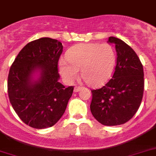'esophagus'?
<instances>
[{"instance_id":"obj_1","label":"esophagus","mask_w":156,"mask_h":156,"mask_svg":"<svg viewBox=\"0 0 156 156\" xmlns=\"http://www.w3.org/2000/svg\"><path fill=\"white\" fill-rule=\"evenodd\" d=\"M80 89H81L80 87H77V86H76L75 87H74V89H73V91H74V92H78V91L80 90Z\"/></svg>"}]
</instances>
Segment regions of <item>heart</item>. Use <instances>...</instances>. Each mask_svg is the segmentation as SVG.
Wrapping results in <instances>:
<instances>
[{
    "mask_svg": "<svg viewBox=\"0 0 156 156\" xmlns=\"http://www.w3.org/2000/svg\"><path fill=\"white\" fill-rule=\"evenodd\" d=\"M67 61L59 63L60 73L66 83H72L79 77L90 87L106 82L114 69L116 54L111 45L80 44L71 48L66 54Z\"/></svg>",
    "mask_w": 156,
    "mask_h": 156,
    "instance_id": "b5f03b06",
    "label": "heart"
}]
</instances>
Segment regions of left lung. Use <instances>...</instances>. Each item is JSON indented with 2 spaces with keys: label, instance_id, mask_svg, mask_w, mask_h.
Here are the masks:
<instances>
[{
  "label": "left lung",
  "instance_id": "left-lung-1",
  "mask_svg": "<svg viewBox=\"0 0 156 156\" xmlns=\"http://www.w3.org/2000/svg\"><path fill=\"white\" fill-rule=\"evenodd\" d=\"M115 44L116 65L112 78L92 90L90 112L104 126H119L129 121L139 108L144 90V73L138 55L127 44L109 37Z\"/></svg>",
  "mask_w": 156,
  "mask_h": 156
}]
</instances>
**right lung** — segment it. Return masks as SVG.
<instances>
[{"mask_svg": "<svg viewBox=\"0 0 156 156\" xmlns=\"http://www.w3.org/2000/svg\"><path fill=\"white\" fill-rule=\"evenodd\" d=\"M63 52L60 41L40 38L21 50L9 72L8 95L10 104L27 126L45 129L54 126L66 111L73 86L59 83L58 61ZM39 79L32 80L35 71Z\"/></svg>", "mask_w": 156, "mask_h": 156, "instance_id": "1", "label": "right lung"}]
</instances>
